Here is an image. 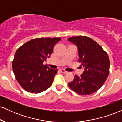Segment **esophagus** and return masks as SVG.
<instances>
[{"instance_id":"obj_1","label":"esophagus","mask_w":122,"mask_h":122,"mask_svg":"<svg viewBox=\"0 0 122 122\" xmlns=\"http://www.w3.org/2000/svg\"><path fill=\"white\" fill-rule=\"evenodd\" d=\"M60 71H61V72L62 73H68V72H67V71H66L65 70H64V69H60Z\"/></svg>"}]
</instances>
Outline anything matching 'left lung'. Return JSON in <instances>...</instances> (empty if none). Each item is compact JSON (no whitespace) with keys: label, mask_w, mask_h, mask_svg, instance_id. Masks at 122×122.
Wrapping results in <instances>:
<instances>
[{"label":"left lung","mask_w":122,"mask_h":122,"mask_svg":"<svg viewBox=\"0 0 122 122\" xmlns=\"http://www.w3.org/2000/svg\"><path fill=\"white\" fill-rule=\"evenodd\" d=\"M78 47L79 62L85 71L80 76L75 75L69 88L81 95H89L102 87L110 73V59L99 44L86 36H76L68 39Z\"/></svg>","instance_id":"8db88e82"}]
</instances>
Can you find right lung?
Segmentation results:
<instances>
[{
    "label": "right lung",
    "instance_id": "1",
    "mask_svg": "<svg viewBox=\"0 0 122 122\" xmlns=\"http://www.w3.org/2000/svg\"><path fill=\"white\" fill-rule=\"evenodd\" d=\"M61 38H40L27 42L18 49L12 66L15 78L25 91L38 93L52 84L57 69L43 62L53 52V47Z\"/></svg>",
    "mask_w": 122,
    "mask_h": 122
}]
</instances>
